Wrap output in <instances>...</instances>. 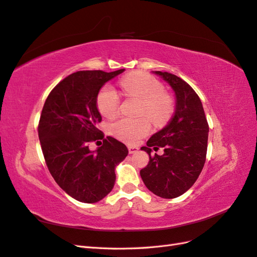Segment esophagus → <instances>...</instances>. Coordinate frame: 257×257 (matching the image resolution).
I'll return each mask as SVG.
<instances>
[{"mask_svg":"<svg viewBox=\"0 0 257 257\" xmlns=\"http://www.w3.org/2000/svg\"><path fill=\"white\" fill-rule=\"evenodd\" d=\"M127 149H128V153L132 154V153H135L138 150V148L134 147V146H128Z\"/></svg>","mask_w":257,"mask_h":257,"instance_id":"34e87169","label":"esophagus"}]
</instances>
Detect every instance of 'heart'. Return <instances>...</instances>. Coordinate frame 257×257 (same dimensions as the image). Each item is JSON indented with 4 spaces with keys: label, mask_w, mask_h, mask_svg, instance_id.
<instances>
[{
    "label": "heart",
    "mask_w": 257,
    "mask_h": 257,
    "mask_svg": "<svg viewBox=\"0 0 257 257\" xmlns=\"http://www.w3.org/2000/svg\"><path fill=\"white\" fill-rule=\"evenodd\" d=\"M124 94L141 100L139 114L147 115L155 125H163L174 111V102L161 81L153 76L136 72L127 75L120 81ZM96 105L98 111L106 118H113L120 107V96L112 87L106 85L99 91ZM146 116L137 119L121 118L110 125V132L120 141L135 144L150 133L151 124Z\"/></svg>",
    "instance_id": "heart-1"
}]
</instances>
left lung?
Returning <instances> with one entry per match:
<instances>
[{
	"label": "left lung",
	"instance_id": "8db88e82",
	"mask_svg": "<svg viewBox=\"0 0 257 257\" xmlns=\"http://www.w3.org/2000/svg\"><path fill=\"white\" fill-rule=\"evenodd\" d=\"M167 81L176 94L175 114L167 125L155 133L142 150L149 163L141 170L145 185L162 198H176L195 183L205 165L209 125L199 96L180 77L155 72ZM165 149L153 157L151 148Z\"/></svg>",
	"mask_w": 257,
	"mask_h": 257
}]
</instances>
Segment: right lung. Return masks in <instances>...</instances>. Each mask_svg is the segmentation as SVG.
Masks as SVG:
<instances>
[{"mask_svg":"<svg viewBox=\"0 0 257 257\" xmlns=\"http://www.w3.org/2000/svg\"><path fill=\"white\" fill-rule=\"evenodd\" d=\"M124 72L79 71L52 89L38 122V137L51 176L69 196L85 204L97 203L112 190L114 168L126 158V146L96 125L102 121L96 98L100 88ZM103 139L90 152L88 144Z\"/></svg>","mask_w":257,"mask_h":257,"instance_id":"add662e5","label":"right lung"}]
</instances>
